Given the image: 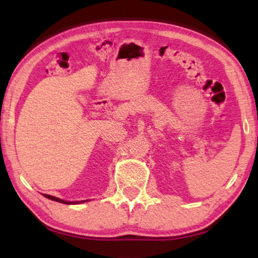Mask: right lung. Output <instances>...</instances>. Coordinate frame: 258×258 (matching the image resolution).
Returning <instances> with one entry per match:
<instances>
[{"label": "right lung", "instance_id": "1", "mask_svg": "<svg viewBox=\"0 0 258 258\" xmlns=\"http://www.w3.org/2000/svg\"><path fill=\"white\" fill-rule=\"evenodd\" d=\"M43 196H44V197H46V198L51 199V200H54V202H58V203L67 204V205H71V204H78V202H64V200H62V199H59V198H56V197H53V196H49V195H43Z\"/></svg>", "mask_w": 258, "mask_h": 258}]
</instances>
